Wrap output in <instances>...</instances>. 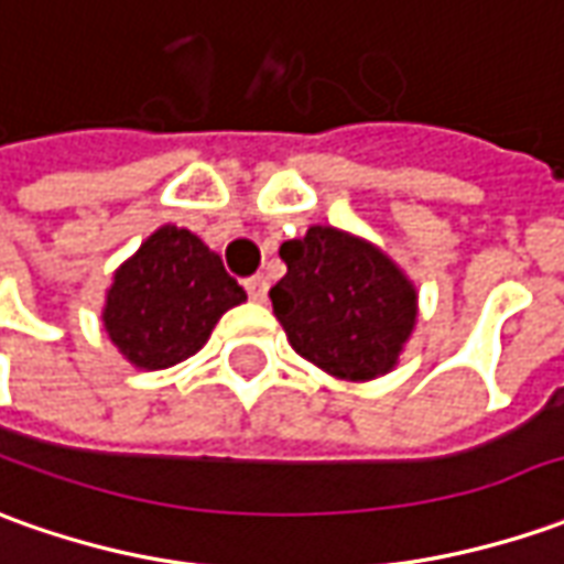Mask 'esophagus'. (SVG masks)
I'll return each mask as SVG.
<instances>
[{
	"mask_svg": "<svg viewBox=\"0 0 564 564\" xmlns=\"http://www.w3.org/2000/svg\"><path fill=\"white\" fill-rule=\"evenodd\" d=\"M247 286V293H250L252 302H265L268 299V281L265 278H250V281L243 283Z\"/></svg>",
	"mask_w": 564,
	"mask_h": 564,
	"instance_id": "esophagus-1",
	"label": "esophagus"
}]
</instances>
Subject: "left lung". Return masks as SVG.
I'll list each match as a JSON object with an SVG mask.
<instances>
[{
  "mask_svg": "<svg viewBox=\"0 0 564 564\" xmlns=\"http://www.w3.org/2000/svg\"><path fill=\"white\" fill-rule=\"evenodd\" d=\"M286 274L271 286L290 346L324 373L367 382L394 370L420 317L404 268L358 234L312 225L281 247Z\"/></svg>",
  "mask_w": 564,
  "mask_h": 564,
  "instance_id": "1",
  "label": "left lung"
}]
</instances>
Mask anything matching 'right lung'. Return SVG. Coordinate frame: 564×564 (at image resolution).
I'll return each mask as SVG.
<instances>
[{
	"mask_svg": "<svg viewBox=\"0 0 564 564\" xmlns=\"http://www.w3.org/2000/svg\"><path fill=\"white\" fill-rule=\"evenodd\" d=\"M240 302L247 293L216 252L187 228L163 225L113 271L101 321L132 367L166 370L197 355Z\"/></svg>",
	"mask_w": 564,
	"mask_h": 564,
	"instance_id": "right-lung-1",
	"label": "right lung"
}]
</instances>
